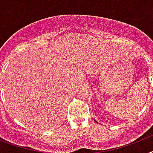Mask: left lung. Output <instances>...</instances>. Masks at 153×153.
I'll use <instances>...</instances> for the list:
<instances>
[{
  "mask_svg": "<svg viewBox=\"0 0 153 153\" xmlns=\"http://www.w3.org/2000/svg\"><path fill=\"white\" fill-rule=\"evenodd\" d=\"M96 122H97V121H96Z\"/></svg>",
  "mask_w": 153,
  "mask_h": 153,
  "instance_id": "8db88e82",
  "label": "left lung"
}]
</instances>
